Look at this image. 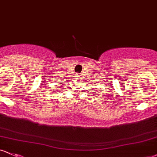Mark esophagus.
Here are the masks:
<instances>
[{"mask_svg": "<svg viewBox=\"0 0 157 157\" xmlns=\"http://www.w3.org/2000/svg\"><path fill=\"white\" fill-rule=\"evenodd\" d=\"M75 76H76V77H77V79H78V78H80V75H75Z\"/></svg>", "mask_w": 157, "mask_h": 157, "instance_id": "obj_1", "label": "esophagus"}]
</instances>
